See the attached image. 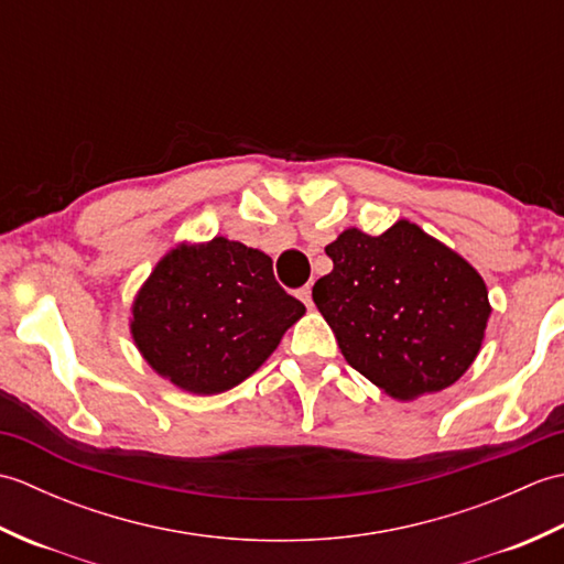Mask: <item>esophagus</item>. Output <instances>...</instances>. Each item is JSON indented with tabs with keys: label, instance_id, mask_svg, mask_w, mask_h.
<instances>
[{
	"label": "esophagus",
	"instance_id": "esophagus-1",
	"mask_svg": "<svg viewBox=\"0 0 564 564\" xmlns=\"http://www.w3.org/2000/svg\"><path fill=\"white\" fill-rule=\"evenodd\" d=\"M297 297H301L307 307H313V289H310V285H303V289L297 291Z\"/></svg>",
	"mask_w": 564,
	"mask_h": 564
}]
</instances>
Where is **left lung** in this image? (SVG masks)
<instances>
[{
    "instance_id": "1",
    "label": "left lung",
    "mask_w": 564,
    "mask_h": 564,
    "mask_svg": "<svg viewBox=\"0 0 564 564\" xmlns=\"http://www.w3.org/2000/svg\"><path fill=\"white\" fill-rule=\"evenodd\" d=\"M313 301L351 368L392 398L453 386L485 337L487 289L470 263L400 220L370 237L341 232Z\"/></svg>"
}]
</instances>
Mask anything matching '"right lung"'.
Wrapping results in <instances>:
<instances>
[{
	"instance_id": "1",
	"label": "right lung",
	"mask_w": 564,
	"mask_h": 564,
	"mask_svg": "<svg viewBox=\"0 0 564 564\" xmlns=\"http://www.w3.org/2000/svg\"><path fill=\"white\" fill-rule=\"evenodd\" d=\"M305 305L273 279L259 249L215 237L166 254L133 305L145 361L196 394L235 388L267 361Z\"/></svg>"
}]
</instances>
